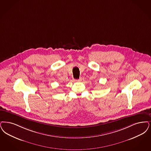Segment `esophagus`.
Instances as JSON below:
<instances>
[{
	"mask_svg": "<svg viewBox=\"0 0 151 151\" xmlns=\"http://www.w3.org/2000/svg\"><path fill=\"white\" fill-rule=\"evenodd\" d=\"M76 81H82V78H80L78 79V80H77Z\"/></svg>",
	"mask_w": 151,
	"mask_h": 151,
	"instance_id": "obj_1",
	"label": "esophagus"
}]
</instances>
